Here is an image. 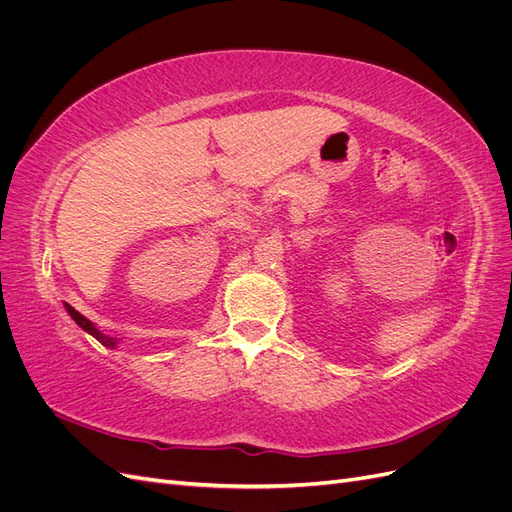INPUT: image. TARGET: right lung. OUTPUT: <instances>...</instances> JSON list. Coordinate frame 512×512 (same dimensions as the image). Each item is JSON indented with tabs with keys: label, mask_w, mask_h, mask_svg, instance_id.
<instances>
[{
	"label": "right lung",
	"mask_w": 512,
	"mask_h": 512,
	"mask_svg": "<svg viewBox=\"0 0 512 512\" xmlns=\"http://www.w3.org/2000/svg\"><path fill=\"white\" fill-rule=\"evenodd\" d=\"M66 309H68V314L72 316V320H74L76 324H79V327H81L83 331H87L89 335H94V337L98 339V342H102V344H104V346H108V348H113V346L117 344V339H115V337H108V335L100 333V331L96 329V324L91 322V320H87L83 314L76 312V309H74L72 305H68V303H66Z\"/></svg>",
	"instance_id": "add662e5"
}]
</instances>
